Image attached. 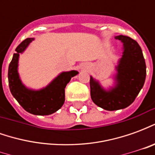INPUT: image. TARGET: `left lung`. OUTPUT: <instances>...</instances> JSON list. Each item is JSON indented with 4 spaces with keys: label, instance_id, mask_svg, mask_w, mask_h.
Listing matches in <instances>:
<instances>
[{
    "label": "left lung",
    "instance_id": "1",
    "mask_svg": "<svg viewBox=\"0 0 155 155\" xmlns=\"http://www.w3.org/2000/svg\"><path fill=\"white\" fill-rule=\"evenodd\" d=\"M123 43V54L116 66L115 85L104 90L91 76V96L94 104L105 110H117L133 103L143 88L146 77V64L142 50L136 41L125 35L115 36Z\"/></svg>",
    "mask_w": 155,
    "mask_h": 155
}]
</instances>
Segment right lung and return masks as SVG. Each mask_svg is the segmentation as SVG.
I'll return each mask as SVG.
<instances>
[{"label": "right lung", "instance_id": "obj_1", "mask_svg": "<svg viewBox=\"0 0 155 155\" xmlns=\"http://www.w3.org/2000/svg\"><path fill=\"white\" fill-rule=\"evenodd\" d=\"M34 38L23 41L15 49L8 69L10 91L13 97L29 113L35 115H49L60 110L64 102V88L71 79L79 73L76 71L62 72L48 84L39 91L31 90L22 84L18 73L20 53H23Z\"/></svg>", "mask_w": 155, "mask_h": 155}]
</instances>
